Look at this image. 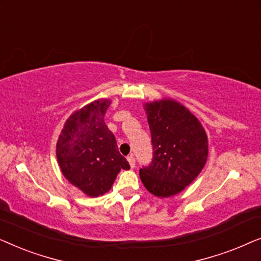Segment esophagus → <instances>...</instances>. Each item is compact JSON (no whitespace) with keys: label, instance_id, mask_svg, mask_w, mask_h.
Wrapping results in <instances>:
<instances>
[{"label":"esophagus","instance_id":"obj_1","mask_svg":"<svg viewBox=\"0 0 261 261\" xmlns=\"http://www.w3.org/2000/svg\"><path fill=\"white\" fill-rule=\"evenodd\" d=\"M127 160H128V163H129V165H130V167L132 169H133V167H135V158L133 155H128L127 156Z\"/></svg>","mask_w":261,"mask_h":261}]
</instances>
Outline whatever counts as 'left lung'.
Instances as JSON below:
<instances>
[{"instance_id": "8db88e82", "label": "left lung", "mask_w": 261, "mask_h": 261, "mask_svg": "<svg viewBox=\"0 0 261 261\" xmlns=\"http://www.w3.org/2000/svg\"><path fill=\"white\" fill-rule=\"evenodd\" d=\"M153 158L140 169L145 188L158 197L184 190L201 172L208 158V138L195 115L176 101L145 105Z\"/></svg>"}]
</instances>
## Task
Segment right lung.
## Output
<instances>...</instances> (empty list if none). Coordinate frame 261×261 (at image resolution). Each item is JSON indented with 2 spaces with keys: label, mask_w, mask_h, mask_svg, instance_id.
Instances as JSON below:
<instances>
[{
  "label": "right lung",
  "mask_w": 261,
  "mask_h": 261,
  "mask_svg": "<svg viewBox=\"0 0 261 261\" xmlns=\"http://www.w3.org/2000/svg\"><path fill=\"white\" fill-rule=\"evenodd\" d=\"M109 99H98L69 117L57 142L60 170L90 197L110 190L121 169H130L105 122Z\"/></svg>",
  "instance_id": "1"
}]
</instances>
